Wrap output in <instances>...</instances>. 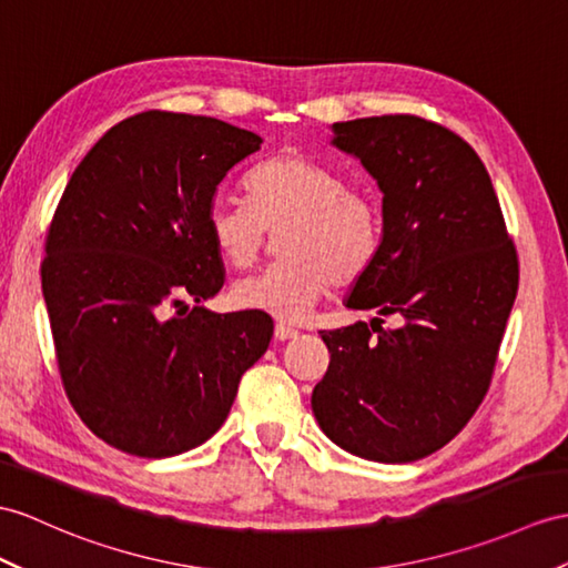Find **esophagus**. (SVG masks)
I'll list each match as a JSON object with an SVG mask.
<instances>
[{
	"label": "esophagus",
	"instance_id": "34e87169",
	"mask_svg": "<svg viewBox=\"0 0 568 568\" xmlns=\"http://www.w3.org/2000/svg\"><path fill=\"white\" fill-rule=\"evenodd\" d=\"M274 337L276 339H294V337H298V329L296 327H292V325H286V323H276L274 325Z\"/></svg>",
	"mask_w": 568,
	"mask_h": 568
}]
</instances>
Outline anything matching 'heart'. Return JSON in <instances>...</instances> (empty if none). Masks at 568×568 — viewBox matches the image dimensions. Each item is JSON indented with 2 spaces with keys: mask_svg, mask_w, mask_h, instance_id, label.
Masks as SVG:
<instances>
[{
  "mask_svg": "<svg viewBox=\"0 0 568 568\" xmlns=\"http://www.w3.org/2000/svg\"><path fill=\"white\" fill-rule=\"evenodd\" d=\"M247 204L214 200L204 226L233 270L253 267L278 231L282 253L267 270L233 286V301L284 321H298L329 286L364 276L383 243L381 202L347 185L337 171L301 151L262 161L245 180Z\"/></svg>",
  "mask_w": 568,
  "mask_h": 568,
  "instance_id": "1",
  "label": "heart"
}]
</instances>
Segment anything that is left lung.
Here are the masks:
<instances>
[{"label": "left lung", "mask_w": 568, "mask_h": 568, "mask_svg": "<svg viewBox=\"0 0 568 568\" xmlns=\"http://www.w3.org/2000/svg\"><path fill=\"white\" fill-rule=\"evenodd\" d=\"M383 192V243L347 308L403 327L321 329L329 366L311 405L344 450L412 463L463 432L487 395L518 292V253L491 178L463 136L417 115L332 124Z\"/></svg>", "instance_id": "left-lung-1"}]
</instances>
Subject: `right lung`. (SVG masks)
<instances>
[{
	"instance_id": "1",
	"label": "right lung",
	"mask_w": 568,
	"mask_h": 568,
	"mask_svg": "<svg viewBox=\"0 0 568 568\" xmlns=\"http://www.w3.org/2000/svg\"><path fill=\"white\" fill-rule=\"evenodd\" d=\"M260 144L216 118L146 110L110 128L69 178L40 276L64 393L108 446L171 458L204 444L267 352V313L200 306L224 286L206 206Z\"/></svg>"
}]
</instances>
